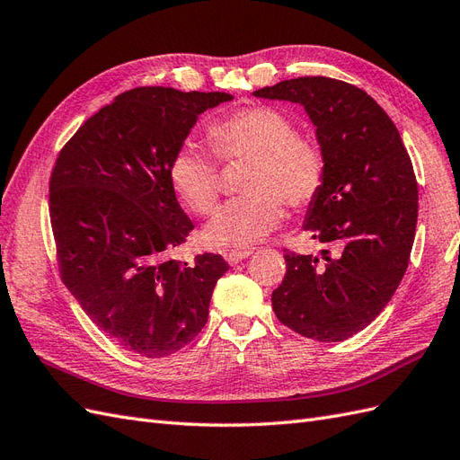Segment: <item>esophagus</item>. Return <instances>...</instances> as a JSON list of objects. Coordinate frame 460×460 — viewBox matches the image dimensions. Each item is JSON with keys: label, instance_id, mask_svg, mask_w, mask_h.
Wrapping results in <instances>:
<instances>
[{"label": "esophagus", "instance_id": "34e87169", "mask_svg": "<svg viewBox=\"0 0 460 460\" xmlns=\"http://www.w3.org/2000/svg\"><path fill=\"white\" fill-rule=\"evenodd\" d=\"M249 255H252V252H249V249H245V252H228L225 255V259L228 261V264H238V262L245 261Z\"/></svg>", "mask_w": 460, "mask_h": 460}]
</instances>
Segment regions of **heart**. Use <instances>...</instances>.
Segmentation results:
<instances>
[{
  "instance_id": "obj_1",
  "label": "heart",
  "mask_w": 460,
  "mask_h": 460,
  "mask_svg": "<svg viewBox=\"0 0 460 460\" xmlns=\"http://www.w3.org/2000/svg\"><path fill=\"white\" fill-rule=\"evenodd\" d=\"M297 127L286 111L247 105L217 119L207 128V144L222 164L247 161L240 180L242 198L222 205L203 230L208 245L247 249L280 226L284 203L309 205L324 186L323 146ZM213 155L191 144L180 146L169 161L176 196L196 215L215 208L222 178Z\"/></svg>"
}]
</instances>
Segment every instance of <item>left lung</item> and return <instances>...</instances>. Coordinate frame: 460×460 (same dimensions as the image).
I'll use <instances>...</instances> for the list:
<instances>
[{"instance_id": "8db88e82", "label": "left lung", "mask_w": 460, "mask_h": 460, "mask_svg": "<svg viewBox=\"0 0 460 460\" xmlns=\"http://www.w3.org/2000/svg\"><path fill=\"white\" fill-rule=\"evenodd\" d=\"M253 95L301 103L326 157L324 186L303 228L334 253L284 249L272 309L305 338L343 341L384 311L409 267L419 217L411 157L385 111L343 80L291 78Z\"/></svg>"}]
</instances>
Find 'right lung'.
Masks as SVG:
<instances>
[{
	"label": "right lung",
	"instance_id": "1",
	"mask_svg": "<svg viewBox=\"0 0 460 460\" xmlns=\"http://www.w3.org/2000/svg\"><path fill=\"white\" fill-rule=\"evenodd\" d=\"M232 95L163 86L117 95L75 132L49 178L63 284L111 340L142 357L176 353L207 323L220 255L172 259L193 230L169 161L203 111Z\"/></svg>",
	"mask_w": 460,
	"mask_h": 460
}]
</instances>
